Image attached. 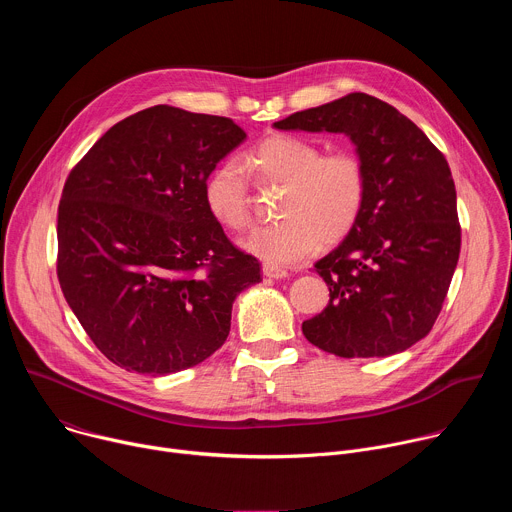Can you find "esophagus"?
I'll return each mask as SVG.
<instances>
[{
  "instance_id": "1",
  "label": "esophagus",
  "mask_w": 512,
  "mask_h": 512,
  "mask_svg": "<svg viewBox=\"0 0 512 512\" xmlns=\"http://www.w3.org/2000/svg\"><path fill=\"white\" fill-rule=\"evenodd\" d=\"M263 275L269 279H283L287 275V271L283 267H277L273 263H263Z\"/></svg>"
}]
</instances>
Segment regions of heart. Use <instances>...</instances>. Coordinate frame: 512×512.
Returning a JSON list of instances; mask_svg holds the SVG:
<instances>
[{
    "label": "heart",
    "instance_id": "obj_1",
    "mask_svg": "<svg viewBox=\"0 0 512 512\" xmlns=\"http://www.w3.org/2000/svg\"><path fill=\"white\" fill-rule=\"evenodd\" d=\"M261 184H281L271 225L257 227L243 247L255 257L285 265L312 255L320 243L342 241L358 223L369 192L364 162L352 150L322 154L318 143L287 133L261 139L241 158ZM237 160L218 164L204 180L202 198L218 225L241 231L251 223L249 180Z\"/></svg>",
    "mask_w": 512,
    "mask_h": 512
}]
</instances>
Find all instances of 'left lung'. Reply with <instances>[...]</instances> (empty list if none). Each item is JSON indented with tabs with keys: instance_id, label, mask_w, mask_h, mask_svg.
<instances>
[{
	"instance_id": "1",
	"label": "left lung",
	"mask_w": 512,
	"mask_h": 512,
	"mask_svg": "<svg viewBox=\"0 0 512 512\" xmlns=\"http://www.w3.org/2000/svg\"><path fill=\"white\" fill-rule=\"evenodd\" d=\"M273 125L346 133L369 176L356 227L314 265L330 302L302 324L304 336L342 358L407 350L440 316L460 257L456 186L444 154L411 119L367 93Z\"/></svg>"
}]
</instances>
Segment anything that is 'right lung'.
I'll return each instance as SVG.
<instances>
[{
  "label": "right lung",
  "mask_w": 512,
  "mask_h": 512,
  "mask_svg": "<svg viewBox=\"0 0 512 512\" xmlns=\"http://www.w3.org/2000/svg\"><path fill=\"white\" fill-rule=\"evenodd\" d=\"M247 133L170 105L115 123L70 170L58 204L56 273L95 346L125 371L170 375L206 360L235 298L261 281L202 198Z\"/></svg>",
  "instance_id": "obj_1"
}]
</instances>
